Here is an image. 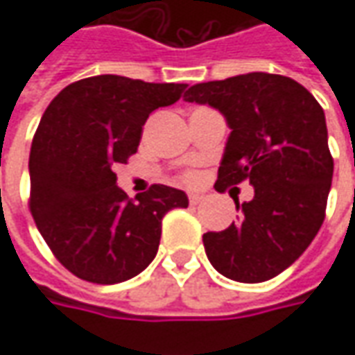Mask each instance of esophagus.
I'll return each instance as SVG.
<instances>
[{"mask_svg": "<svg viewBox=\"0 0 355 355\" xmlns=\"http://www.w3.org/2000/svg\"><path fill=\"white\" fill-rule=\"evenodd\" d=\"M189 200H190V204H200V202L204 200V196H202V194H198V192H190Z\"/></svg>", "mask_w": 355, "mask_h": 355, "instance_id": "obj_1", "label": "esophagus"}]
</instances>
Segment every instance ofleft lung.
Here are the masks:
<instances>
[{"label": "left lung", "mask_w": 355, "mask_h": 355, "mask_svg": "<svg viewBox=\"0 0 355 355\" xmlns=\"http://www.w3.org/2000/svg\"><path fill=\"white\" fill-rule=\"evenodd\" d=\"M182 98L226 117L216 190L241 180L255 190L250 202L234 198L236 224L202 236L208 261L232 281H269L299 259L324 222L334 173L324 110L297 80L267 72L194 84Z\"/></svg>", "instance_id": "obj_1"}]
</instances>
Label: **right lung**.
Returning a JSON list of instances; mask_svg holds the SVG:
<instances>
[{"label": "right lung", "instance_id": "add662e5", "mask_svg": "<svg viewBox=\"0 0 355 355\" xmlns=\"http://www.w3.org/2000/svg\"><path fill=\"white\" fill-rule=\"evenodd\" d=\"M184 88L100 74L67 86L44 110L29 155V206L70 273L100 285L139 275L157 255L163 216L189 206L182 190L165 184L129 200L114 173L137 151L149 114Z\"/></svg>", "mask_w": 355, "mask_h": 355}]
</instances>
